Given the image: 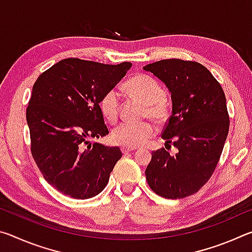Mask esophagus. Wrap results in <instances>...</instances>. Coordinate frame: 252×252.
I'll return each mask as SVG.
<instances>
[{"label":"esophagus","instance_id":"obj_1","mask_svg":"<svg viewBox=\"0 0 252 252\" xmlns=\"http://www.w3.org/2000/svg\"><path fill=\"white\" fill-rule=\"evenodd\" d=\"M135 150V148H129V147H121V151L122 153H127Z\"/></svg>","mask_w":252,"mask_h":252}]
</instances>
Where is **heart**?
I'll list each match as a JSON object with an SVG mask.
<instances>
[{
  "label": "heart",
  "mask_w": 252,
  "mask_h": 252,
  "mask_svg": "<svg viewBox=\"0 0 252 252\" xmlns=\"http://www.w3.org/2000/svg\"><path fill=\"white\" fill-rule=\"evenodd\" d=\"M126 89L136 99L147 104L146 116L158 123L164 122L169 116V109L164 102L165 91L161 84L151 76L138 74L126 81ZM100 110L104 119L114 123L119 118L120 96L116 90H109L102 95ZM155 134V126L150 122H122L114 127L111 140L119 146L135 148L146 143Z\"/></svg>",
  "instance_id": "b5f03b06"
}]
</instances>
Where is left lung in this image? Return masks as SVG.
Masks as SVG:
<instances>
[{
    "label": "left lung",
    "mask_w": 252,
    "mask_h": 252,
    "mask_svg": "<svg viewBox=\"0 0 252 252\" xmlns=\"http://www.w3.org/2000/svg\"><path fill=\"white\" fill-rule=\"evenodd\" d=\"M171 93L172 114L161 138L178 149L152 152L147 181L157 194L181 199L201 189L218 164L229 131L224 92L206 66L180 59L143 66Z\"/></svg>",
    "instance_id": "8db88e82"
}]
</instances>
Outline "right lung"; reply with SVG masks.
Segmentation results:
<instances>
[{
    "mask_svg": "<svg viewBox=\"0 0 252 252\" xmlns=\"http://www.w3.org/2000/svg\"><path fill=\"white\" fill-rule=\"evenodd\" d=\"M131 66L64 59L34 83L27 109L32 156L45 180L61 193L84 200L108 185L122 152L89 139L109 133L100 100Z\"/></svg>",
    "mask_w": 252,
    "mask_h": 252,
    "instance_id": "obj_1",
    "label": "right lung"
}]
</instances>
